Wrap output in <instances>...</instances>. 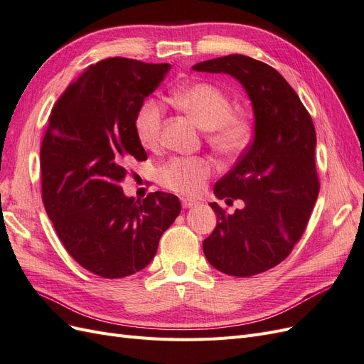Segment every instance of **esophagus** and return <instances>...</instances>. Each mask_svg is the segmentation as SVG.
Returning <instances> with one entry per match:
<instances>
[{
	"label": "esophagus",
	"mask_w": 364,
	"mask_h": 364,
	"mask_svg": "<svg viewBox=\"0 0 364 364\" xmlns=\"http://www.w3.org/2000/svg\"><path fill=\"white\" fill-rule=\"evenodd\" d=\"M196 205H197L196 200L188 199V197H182V206H183V208H193V206H196Z\"/></svg>",
	"instance_id": "obj_1"
}]
</instances>
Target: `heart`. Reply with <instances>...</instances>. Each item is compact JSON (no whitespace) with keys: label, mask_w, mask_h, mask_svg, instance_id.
<instances>
[{"label":"heart","mask_w":364,"mask_h":364,"mask_svg":"<svg viewBox=\"0 0 364 364\" xmlns=\"http://www.w3.org/2000/svg\"><path fill=\"white\" fill-rule=\"evenodd\" d=\"M171 102L196 119L206 130L208 142L226 158L243 153L252 141L253 124L247 115L234 112L230 98L209 83H188L178 86L170 94ZM164 111L153 100L141 105L135 117V134L139 144L153 150L161 139ZM213 173V164L205 158H174L159 170V182L174 193L194 196L202 190Z\"/></svg>","instance_id":"heart-1"}]
</instances>
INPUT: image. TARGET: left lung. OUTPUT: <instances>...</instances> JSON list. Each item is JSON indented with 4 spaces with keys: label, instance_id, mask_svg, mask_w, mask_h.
Wrapping results in <instances>:
<instances>
[{
    "label": "left lung",
    "instance_id": "obj_1",
    "mask_svg": "<svg viewBox=\"0 0 364 364\" xmlns=\"http://www.w3.org/2000/svg\"><path fill=\"white\" fill-rule=\"evenodd\" d=\"M193 70L234 77L252 103V144L214 186L217 199H241L245 206L228 214L209 203L217 225L203 241L214 269L252 277L287 258L310 220L318 194L314 124L293 87L267 63L229 54Z\"/></svg>",
    "mask_w": 364,
    "mask_h": 364
}]
</instances>
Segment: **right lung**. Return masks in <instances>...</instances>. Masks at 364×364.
Segmentation results:
<instances>
[{"instance_id":"1","label":"right lung","mask_w":364,"mask_h":364,"mask_svg":"<svg viewBox=\"0 0 364 364\" xmlns=\"http://www.w3.org/2000/svg\"><path fill=\"white\" fill-rule=\"evenodd\" d=\"M168 63L111 58L91 65L54 105L41 147L42 200L65 249L98 277L147 267L181 214L170 193L127 197V165L147 159L135 117Z\"/></svg>"}]
</instances>
